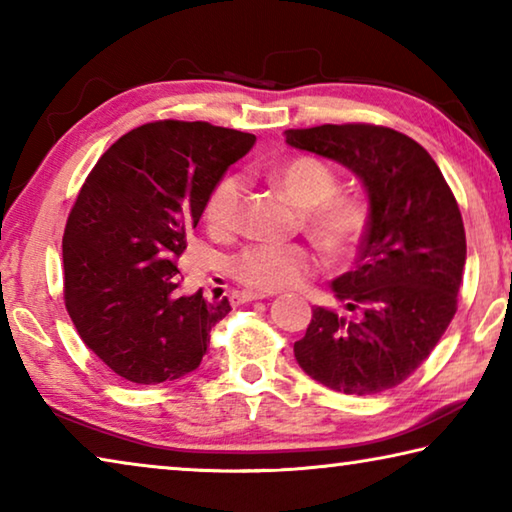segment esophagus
I'll return each instance as SVG.
<instances>
[{
  "label": "esophagus",
  "instance_id": "obj_1",
  "mask_svg": "<svg viewBox=\"0 0 512 512\" xmlns=\"http://www.w3.org/2000/svg\"><path fill=\"white\" fill-rule=\"evenodd\" d=\"M232 298H235L237 302H250V300H264L268 296H266V293H259V291H239Z\"/></svg>",
  "mask_w": 512,
  "mask_h": 512
}]
</instances>
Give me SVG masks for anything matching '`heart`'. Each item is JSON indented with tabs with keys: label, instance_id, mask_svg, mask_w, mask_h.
I'll return each mask as SVG.
<instances>
[{
	"label": "heart",
	"instance_id": "obj_1",
	"mask_svg": "<svg viewBox=\"0 0 512 512\" xmlns=\"http://www.w3.org/2000/svg\"><path fill=\"white\" fill-rule=\"evenodd\" d=\"M273 183L289 201L307 212V230L316 244L332 257H343L359 244L368 225V207L357 196L336 194L339 180L323 160L311 155L284 160L271 169ZM241 205V180L223 176L205 201V223L212 235H230L237 228ZM314 268L302 246L257 244L248 246L232 262L239 282L259 291L296 287Z\"/></svg>",
	"mask_w": 512,
	"mask_h": 512
}]
</instances>
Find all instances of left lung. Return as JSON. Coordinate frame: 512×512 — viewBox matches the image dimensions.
Listing matches in <instances>:
<instances>
[{
	"label": "left lung",
	"mask_w": 512,
	"mask_h": 512,
	"mask_svg": "<svg viewBox=\"0 0 512 512\" xmlns=\"http://www.w3.org/2000/svg\"><path fill=\"white\" fill-rule=\"evenodd\" d=\"M287 144L350 169L370 214L354 268L332 282L293 345L311 379L345 395L388 391L429 357L456 314L467 257L461 210L431 155L372 124L291 128Z\"/></svg>",
	"instance_id": "1"
}]
</instances>
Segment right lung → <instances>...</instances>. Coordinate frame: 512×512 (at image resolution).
Returning <instances> with one entry per match:
<instances>
[{
  "instance_id": "add662e5",
  "label": "right lung",
  "mask_w": 512,
  "mask_h": 512,
  "mask_svg": "<svg viewBox=\"0 0 512 512\" xmlns=\"http://www.w3.org/2000/svg\"><path fill=\"white\" fill-rule=\"evenodd\" d=\"M255 135L207 121H153L94 164L63 235L65 307L83 343L133 384L201 366L228 298L178 293V257L212 187Z\"/></svg>"
}]
</instances>
